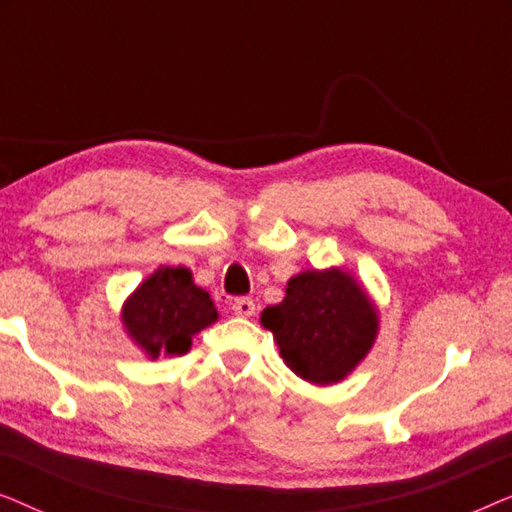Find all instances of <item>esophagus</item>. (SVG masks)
<instances>
[{"label":"esophagus","mask_w":512,"mask_h":512,"mask_svg":"<svg viewBox=\"0 0 512 512\" xmlns=\"http://www.w3.org/2000/svg\"><path fill=\"white\" fill-rule=\"evenodd\" d=\"M233 312L237 314V317H251V314L256 312V305H254V300L251 298H235L233 300Z\"/></svg>","instance_id":"1"}]
</instances>
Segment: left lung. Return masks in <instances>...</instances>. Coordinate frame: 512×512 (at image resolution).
Instances as JSON below:
<instances>
[{
	"mask_svg": "<svg viewBox=\"0 0 512 512\" xmlns=\"http://www.w3.org/2000/svg\"><path fill=\"white\" fill-rule=\"evenodd\" d=\"M261 324L293 373L312 384H335L370 352L380 319L349 272L328 268L291 277L284 300L265 307Z\"/></svg>",
	"mask_w": 512,
	"mask_h": 512,
	"instance_id": "8db88e82",
	"label": "left lung"
}]
</instances>
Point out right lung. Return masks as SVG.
Returning <instances> with one entry per match:
<instances>
[{"label": "right lung", "instance_id": "add662e5", "mask_svg": "<svg viewBox=\"0 0 512 512\" xmlns=\"http://www.w3.org/2000/svg\"><path fill=\"white\" fill-rule=\"evenodd\" d=\"M219 319L209 293L193 284L191 270L163 265L125 300V331L151 359L186 354L191 338Z\"/></svg>", "mask_w": 512, "mask_h": 512}]
</instances>
